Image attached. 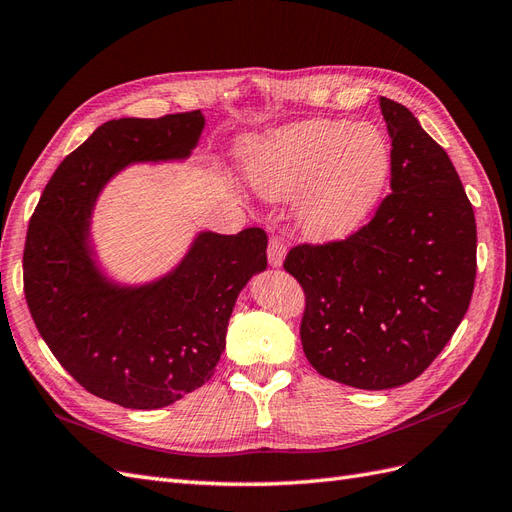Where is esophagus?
Wrapping results in <instances>:
<instances>
[{
  "instance_id": "esophagus-1",
  "label": "esophagus",
  "mask_w": 512,
  "mask_h": 512,
  "mask_svg": "<svg viewBox=\"0 0 512 512\" xmlns=\"http://www.w3.org/2000/svg\"><path fill=\"white\" fill-rule=\"evenodd\" d=\"M267 256H269V265L271 267H282L284 256H286V243L280 237H271L269 247H267Z\"/></svg>"
}]
</instances>
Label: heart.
Here are the masks:
<instances>
[{
	"mask_svg": "<svg viewBox=\"0 0 512 512\" xmlns=\"http://www.w3.org/2000/svg\"><path fill=\"white\" fill-rule=\"evenodd\" d=\"M391 164L384 134L346 119L294 123L250 149V175L262 194L305 192L299 218L314 239H342L359 228L380 200Z\"/></svg>",
	"mask_w": 512,
	"mask_h": 512,
	"instance_id": "heart-1",
	"label": "heart"
}]
</instances>
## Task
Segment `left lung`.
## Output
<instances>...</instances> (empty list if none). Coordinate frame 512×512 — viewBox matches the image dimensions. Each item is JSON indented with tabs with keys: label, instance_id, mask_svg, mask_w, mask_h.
Wrapping results in <instances>:
<instances>
[{
	"label": "left lung",
	"instance_id": "obj_1",
	"mask_svg": "<svg viewBox=\"0 0 512 512\" xmlns=\"http://www.w3.org/2000/svg\"><path fill=\"white\" fill-rule=\"evenodd\" d=\"M391 194L346 239L294 245L284 269L305 292L301 344L320 376L382 391L433 363L476 280L472 203L446 151L404 104L380 98Z\"/></svg>",
	"mask_w": 512,
	"mask_h": 512
}]
</instances>
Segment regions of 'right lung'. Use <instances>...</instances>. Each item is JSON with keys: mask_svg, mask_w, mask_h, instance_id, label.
Instances as JSON below:
<instances>
[{"mask_svg": "<svg viewBox=\"0 0 512 512\" xmlns=\"http://www.w3.org/2000/svg\"><path fill=\"white\" fill-rule=\"evenodd\" d=\"M205 128L200 111L106 121L57 166L29 220L23 288L36 327L85 391L156 410L203 386L226 346L241 288L267 269V232H203L181 265L143 288L108 284L89 256V213L130 162L185 158Z\"/></svg>", "mask_w": 512, "mask_h": 512, "instance_id": "obj_1", "label": "right lung"}]
</instances>
